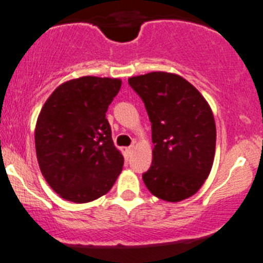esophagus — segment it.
Segmentation results:
<instances>
[{
    "label": "esophagus",
    "instance_id": "obj_1",
    "mask_svg": "<svg viewBox=\"0 0 263 263\" xmlns=\"http://www.w3.org/2000/svg\"><path fill=\"white\" fill-rule=\"evenodd\" d=\"M133 151H134V145H130V147L125 148V153H126V156H130L132 153H133Z\"/></svg>",
    "mask_w": 263,
    "mask_h": 263
}]
</instances>
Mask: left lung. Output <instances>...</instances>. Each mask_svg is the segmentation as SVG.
<instances>
[{
    "mask_svg": "<svg viewBox=\"0 0 263 263\" xmlns=\"http://www.w3.org/2000/svg\"><path fill=\"white\" fill-rule=\"evenodd\" d=\"M152 124V165L143 174L148 191L180 202L201 189L211 173L216 125L209 102L183 77L153 71L129 78Z\"/></svg>",
    "mask_w": 263,
    "mask_h": 263,
    "instance_id": "obj_1",
    "label": "left lung"
}]
</instances>
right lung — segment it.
Returning <instances> with one entry per match:
<instances>
[{
	"label": "right lung",
	"mask_w": 263,
	"mask_h": 263,
	"mask_svg": "<svg viewBox=\"0 0 263 263\" xmlns=\"http://www.w3.org/2000/svg\"><path fill=\"white\" fill-rule=\"evenodd\" d=\"M120 88L118 78L82 77L62 83L44 102L34 130L37 160L65 201L88 203L105 196L123 170L106 119Z\"/></svg>",
	"instance_id": "obj_1"
}]
</instances>
